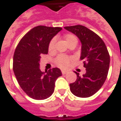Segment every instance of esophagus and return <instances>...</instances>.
<instances>
[{
    "mask_svg": "<svg viewBox=\"0 0 121 121\" xmlns=\"http://www.w3.org/2000/svg\"><path fill=\"white\" fill-rule=\"evenodd\" d=\"M61 73H62V74H66L68 73V71H65V70H63V71H61Z\"/></svg>",
    "mask_w": 121,
    "mask_h": 121,
    "instance_id": "esophagus-1",
    "label": "esophagus"
}]
</instances>
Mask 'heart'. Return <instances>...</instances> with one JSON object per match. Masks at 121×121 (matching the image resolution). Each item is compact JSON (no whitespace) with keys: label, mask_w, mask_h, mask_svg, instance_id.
<instances>
[{"label":"heart","mask_w":121,"mask_h":121,"mask_svg":"<svg viewBox=\"0 0 121 121\" xmlns=\"http://www.w3.org/2000/svg\"><path fill=\"white\" fill-rule=\"evenodd\" d=\"M64 38L65 42H66L67 46H69L71 43H73V42H75L77 43V42H78L76 37L73 36V34H67L66 35H65ZM55 42H56L55 39H53V40H51L50 44H49L48 48H49V50L51 52L54 50ZM70 60H71V59L69 57L64 56H60L55 60V64L57 65V67L64 69V68H66L69 65Z\"/></svg>","instance_id":"obj_1"}]
</instances>
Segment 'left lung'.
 <instances>
[{"instance_id":"8db88e82","label":"left lung","mask_w":121,"mask_h":121,"mask_svg":"<svg viewBox=\"0 0 121 121\" xmlns=\"http://www.w3.org/2000/svg\"><path fill=\"white\" fill-rule=\"evenodd\" d=\"M64 28L73 33L80 40V58L86 68V73L82 76L75 71L77 79L69 84L70 90L79 97H91L101 89L107 77L110 64L107 48L101 38L85 26L76 25Z\"/></svg>"}]
</instances>
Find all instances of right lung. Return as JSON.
<instances>
[{"label": "right lung", "instance_id": "obj_1", "mask_svg": "<svg viewBox=\"0 0 121 121\" xmlns=\"http://www.w3.org/2000/svg\"><path fill=\"white\" fill-rule=\"evenodd\" d=\"M61 30L59 27H34L24 35L16 48L13 71L20 87L34 99L50 97L54 91L56 79L61 75L57 67L45 72L40 69L41 56L48 54L51 40Z\"/></svg>", "mask_w": 121, "mask_h": 121}]
</instances>
